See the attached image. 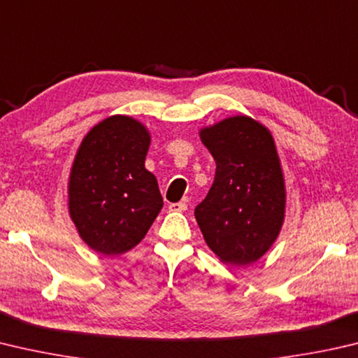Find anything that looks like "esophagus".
I'll return each mask as SVG.
<instances>
[{"mask_svg":"<svg viewBox=\"0 0 358 358\" xmlns=\"http://www.w3.org/2000/svg\"><path fill=\"white\" fill-rule=\"evenodd\" d=\"M169 210L175 211V213H181V211H186L187 210V205L185 203V201H177V203L169 205Z\"/></svg>","mask_w":358,"mask_h":358,"instance_id":"esophagus-1","label":"esophagus"}]
</instances>
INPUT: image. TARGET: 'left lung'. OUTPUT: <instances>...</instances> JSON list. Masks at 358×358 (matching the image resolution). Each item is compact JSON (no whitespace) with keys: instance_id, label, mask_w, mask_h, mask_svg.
<instances>
[{"instance_id":"obj_1","label":"left lung","mask_w":358,"mask_h":358,"mask_svg":"<svg viewBox=\"0 0 358 358\" xmlns=\"http://www.w3.org/2000/svg\"><path fill=\"white\" fill-rule=\"evenodd\" d=\"M216 161L211 189L194 216L208 247L233 266L262 258L285 216V185L271 133L236 115L200 131Z\"/></svg>"}]
</instances>
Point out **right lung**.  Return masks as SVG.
<instances>
[{
	"mask_svg": "<svg viewBox=\"0 0 358 358\" xmlns=\"http://www.w3.org/2000/svg\"><path fill=\"white\" fill-rule=\"evenodd\" d=\"M150 136L138 120L114 115L84 138L71 167L69 208L80 236L103 255L142 241L162 208L158 181L145 169Z\"/></svg>",
	"mask_w": 358,
	"mask_h": 358,
	"instance_id": "1",
	"label": "right lung"
}]
</instances>
